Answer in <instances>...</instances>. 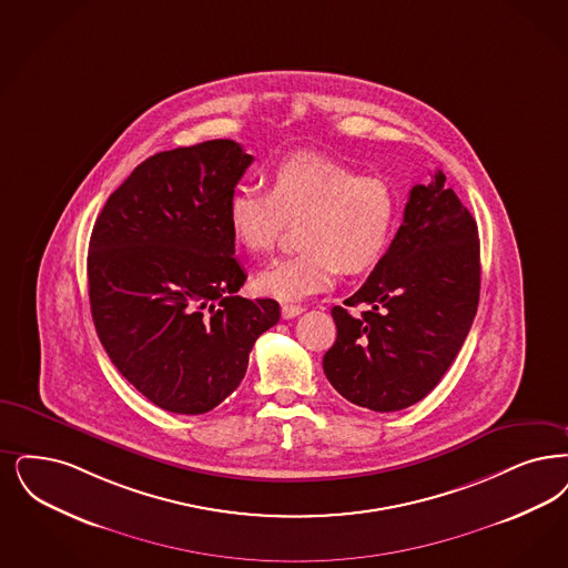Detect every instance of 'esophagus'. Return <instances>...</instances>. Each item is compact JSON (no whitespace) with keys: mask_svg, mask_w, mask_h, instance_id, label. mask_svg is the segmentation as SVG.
<instances>
[{"mask_svg":"<svg viewBox=\"0 0 568 568\" xmlns=\"http://www.w3.org/2000/svg\"><path fill=\"white\" fill-rule=\"evenodd\" d=\"M302 313H304V306H300V304H283L281 306L283 318H294L297 315H302Z\"/></svg>","mask_w":568,"mask_h":568,"instance_id":"esophagus-1","label":"esophagus"}]
</instances>
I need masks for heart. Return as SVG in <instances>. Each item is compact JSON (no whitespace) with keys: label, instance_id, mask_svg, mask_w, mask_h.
I'll return each mask as SVG.
<instances>
[{"label":"heart","instance_id":"b5f03b06","mask_svg":"<svg viewBox=\"0 0 568 568\" xmlns=\"http://www.w3.org/2000/svg\"><path fill=\"white\" fill-rule=\"evenodd\" d=\"M226 215L234 243L251 255L273 253L287 224H300L302 250L257 276L264 294L297 300L327 290L338 271H372L395 236L399 201L383 178L318 154H295L271 171L266 194L236 187Z\"/></svg>","mask_w":568,"mask_h":568}]
</instances>
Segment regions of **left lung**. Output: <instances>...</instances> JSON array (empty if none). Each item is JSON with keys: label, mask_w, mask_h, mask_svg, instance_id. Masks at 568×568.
Masks as SVG:
<instances>
[{"label": "left lung", "mask_w": 568, "mask_h": 568, "mask_svg": "<svg viewBox=\"0 0 568 568\" xmlns=\"http://www.w3.org/2000/svg\"><path fill=\"white\" fill-rule=\"evenodd\" d=\"M479 239L467 206L446 185L409 190L404 222L364 285L334 306L338 336L323 357L332 386L355 406L397 412L429 395L453 365L479 302Z\"/></svg>", "instance_id": "left-lung-1"}]
</instances>
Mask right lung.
I'll use <instances>...</instances> for the list:
<instances>
[{
  "label": "right lung",
  "mask_w": 568,
  "mask_h": 568,
  "mask_svg": "<svg viewBox=\"0 0 568 568\" xmlns=\"http://www.w3.org/2000/svg\"><path fill=\"white\" fill-rule=\"evenodd\" d=\"M253 162L232 139L154 154L92 227L89 295L99 341L152 404L204 414L241 385L255 341L278 323L271 297L236 295L227 201Z\"/></svg>",
  "instance_id": "right-lung-1"
}]
</instances>
